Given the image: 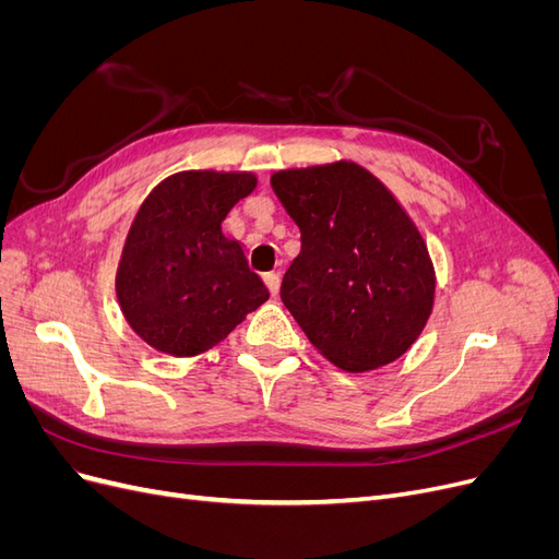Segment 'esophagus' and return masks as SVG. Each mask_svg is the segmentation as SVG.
Masks as SVG:
<instances>
[{
	"instance_id": "obj_1",
	"label": "esophagus",
	"mask_w": 559,
	"mask_h": 559,
	"mask_svg": "<svg viewBox=\"0 0 559 559\" xmlns=\"http://www.w3.org/2000/svg\"><path fill=\"white\" fill-rule=\"evenodd\" d=\"M265 284H267L270 294L277 296V294H280V284H282V275H280V273H267V275H265Z\"/></svg>"
}]
</instances>
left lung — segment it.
Instances as JSON below:
<instances>
[{
	"instance_id": "1",
	"label": "left lung",
	"mask_w": 559,
	"mask_h": 559,
	"mask_svg": "<svg viewBox=\"0 0 559 559\" xmlns=\"http://www.w3.org/2000/svg\"><path fill=\"white\" fill-rule=\"evenodd\" d=\"M270 183L300 228V253L280 292L298 326L349 373L396 361L427 326L436 289L408 214L347 160L282 170Z\"/></svg>"
}]
</instances>
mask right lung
<instances>
[{
  "instance_id": "add662e5",
  "label": "right lung",
  "mask_w": 559,
  "mask_h": 559,
  "mask_svg": "<svg viewBox=\"0 0 559 559\" xmlns=\"http://www.w3.org/2000/svg\"><path fill=\"white\" fill-rule=\"evenodd\" d=\"M249 173L186 170L148 193L128 233L116 294L142 341L173 357L207 352L267 300L242 247L222 233Z\"/></svg>"
}]
</instances>
